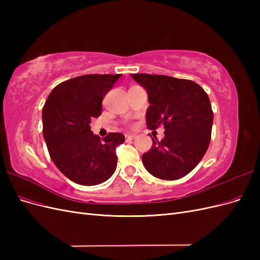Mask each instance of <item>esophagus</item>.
<instances>
[{
    "label": "esophagus",
    "instance_id": "esophagus-1",
    "mask_svg": "<svg viewBox=\"0 0 260 260\" xmlns=\"http://www.w3.org/2000/svg\"><path fill=\"white\" fill-rule=\"evenodd\" d=\"M124 137H125V141H131V140L137 138L136 135H125Z\"/></svg>",
    "mask_w": 260,
    "mask_h": 260
}]
</instances>
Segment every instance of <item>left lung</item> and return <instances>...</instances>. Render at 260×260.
I'll list each match as a JSON object with an SVG mask.
<instances>
[{
    "mask_svg": "<svg viewBox=\"0 0 260 260\" xmlns=\"http://www.w3.org/2000/svg\"><path fill=\"white\" fill-rule=\"evenodd\" d=\"M145 89L149 106L148 129L164 125L165 137L153 140L142 155L145 169L162 180H178L191 172L205 155L211 136L214 114L207 93L191 80L160 75L133 74Z\"/></svg>",
    "mask_w": 260,
    "mask_h": 260,
    "instance_id": "8db88e82",
    "label": "left lung"
}]
</instances>
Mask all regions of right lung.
<instances>
[{"label":"right lung","instance_id":"right-lung-1","mask_svg":"<svg viewBox=\"0 0 260 260\" xmlns=\"http://www.w3.org/2000/svg\"><path fill=\"white\" fill-rule=\"evenodd\" d=\"M121 75H84L55 86L42 109L43 138L51 159L62 175L81 185H96L113 176L116 147L124 142L112 132L101 141L91 119L102 113V101Z\"/></svg>","mask_w":260,"mask_h":260}]
</instances>
